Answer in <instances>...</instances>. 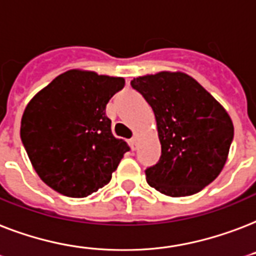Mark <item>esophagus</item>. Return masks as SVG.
<instances>
[{"label":"esophagus","mask_w":256,"mask_h":256,"mask_svg":"<svg viewBox=\"0 0 256 256\" xmlns=\"http://www.w3.org/2000/svg\"><path fill=\"white\" fill-rule=\"evenodd\" d=\"M130 148H132V150H136V136H132V140H130Z\"/></svg>","instance_id":"obj_1"}]
</instances>
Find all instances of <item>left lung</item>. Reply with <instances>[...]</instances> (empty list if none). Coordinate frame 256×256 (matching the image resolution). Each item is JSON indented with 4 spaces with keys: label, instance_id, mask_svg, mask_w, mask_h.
Listing matches in <instances>:
<instances>
[{
    "label": "left lung",
    "instance_id": "8db88e82",
    "mask_svg": "<svg viewBox=\"0 0 256 256\" xmlns=\"http://www.w3.org/2000/svg\"><path fill=\"white\" fill-rule=\"evenodd\" d=\"M132 87L153 108L161 142L158 162L145 170L148 184L172 198L200 192L227 161L234 140L228 112L182 72L140 76Z\"/></svg>",
    "mask_w": 256,
    "mask_h": 256
}]
</instances>
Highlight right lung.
<instances>
[{"label": "right lung", "instance_id": "1", "mask_svg": "<svg viewBox=\"0 0 256 256\" xmlns=\"http://www.w3.org/2000/svg\"><path fill=\"white\" fill-rule=\"evenodd\" d=\"M124 78L71 70L36 94L21 120V141L44 182L68 198H87L111 180L130 150L115 138L106 104Z\"/></svg>", "mask_w": 256, "mask_h": 256}]
</instances>
